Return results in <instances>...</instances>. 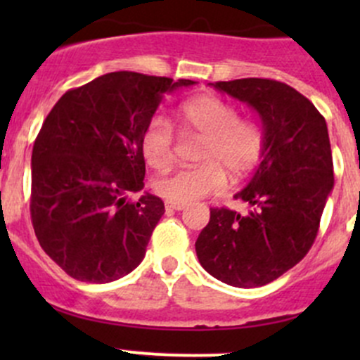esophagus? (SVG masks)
I'll list each match as a JSON object with an SVG mask.
<instances>
[{
  "label": "esophagus",
  "instance_id": "esophagus-1",
  "mask_svg": "<svg viewBox=\"0 0 360 360\" xmlns=\"http://www.w3.org/2000/svg\"><path fill=\"white\" fill-rule=\"evenodd\" d=\"M167 209L170 210H183L184 209V203H176V202H167L165 203Z\"/></svg>",
  "mask_w": 360,
  "mask_h": 360
}]
</instances>
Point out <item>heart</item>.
Listing matches in <instances>:
<instances>
[{"mask_svg":"<svg viewBox=\"0 0 360 360\" xmlns=\"http://www.w3.org/2000/svg\"><path fill=\"white\" fill-rule=\"evenodd\" d=\"M181 125L205 137L198 167H183L163 174L155 190L169 202L190 203L219 193L226 184V172L233 179L248 176L261 162L264 151L263 130L249 120H240L237 106L217 96H200L181 104ZM172 123L153 116L143 134V151L155 169L169 165L174 157Z\"/></svg>","mask_w":360,"mask_h":360,"instance_id":"heart-1","label":"heart"}]
</instances>
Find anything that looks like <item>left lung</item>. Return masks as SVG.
Returning a JSON list of instances; mask_svg holds the SVG:
<instances>
[{"instance_id": "1", "label": "left lung", "mask_w": 360, "mask_h": 360, "mask_svg": "<svg viewBox=\"0 0 360 360\" xmlns=\"http://www.w3.org/2000/svg\"><path fill=\"white\" fill-rule=\"evenodd\" d=\"M259 115L264 151L235 195L248 214L210 209L195 249L203 270L233 288H261L300 263L314 245L335 186L326 120L292 86L266 78L212 83Z\"/></svg>"}]
</instances>
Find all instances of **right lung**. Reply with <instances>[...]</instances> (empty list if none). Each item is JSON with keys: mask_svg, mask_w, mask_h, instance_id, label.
Returning a JSON list of instances; mask_svg holds the SVG:
<instances>
[{"mask_svg": "<svg viewBox=\"0 0 360 360\" xmlns=\"http://www.w3.org/2000/svg\"><path fill=\"white\" fill-rule=\"evenodd\" d=\"M191 79L116 71L68 90L43 122L31 157V221L69 277L106 284L139 266L165 212L144 188L143 134L163 99Z\"/></svg>", "mask_w": 360, "mask_h": 360, "instance_id": "add662e5", "label": "right lung"}]
</instances>
